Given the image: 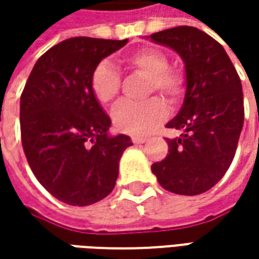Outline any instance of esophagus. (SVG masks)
Returning a JSON list of instances; mask_svg holds the SVG:
<instances>
[{"label": "esophagus", "instance_id": "34e87169", "mask_svg": "<svg viewBox=\"0 0 259 259\" xmlns=\"http://www.w3.org/2000/svg\"><path fill=\"white\" fill-rule=\"evenodd\" d=\"M145 141H147V138H145V137H137V135H134V137H133V143H134L135 145L144 144Z\"/></svg>", "mask_w": 259, "mask_h": 259}]
</instances>
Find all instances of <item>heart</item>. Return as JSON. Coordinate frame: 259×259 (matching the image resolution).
<instances>
[{"label":"heart","instance_id":"b5f03b06","mask_svg":"<svg viewBox=\"0 0 259 259\" xmlns=\"http://www.w3.org/2000/svg\"><path fill=\"white\" fill-rule=\"evenodd\" d=\"M126 65L133 70L148 77L145 94L160 92L168 101H177L183 94V77L170 67L168 57L154 49L135 52L126 57ZM91 88L101 104H111L121 89V76L115 66L102 60L95 66L91 75ZM167 116V106L160 98L145 102L124 101L115 106L112 121L116 130L131 135H145L161 124Z\"/></svg>","mask_w":259,"mask_h":259}]
</instances>
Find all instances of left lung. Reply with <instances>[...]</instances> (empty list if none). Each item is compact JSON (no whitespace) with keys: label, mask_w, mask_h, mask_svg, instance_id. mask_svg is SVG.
Instances as JSON below:
<instances>
[{"label":"left lung","mask_w":259,"mask_h":259,"mask_svg":"<svg viewBox=\"0 0 259 259\" xmlns=\"http://www.w3.org/2000/svg\"><path fill=\"white\" fill-rule=\"evenodd\" d=\"M150 38L174 50L186 70L183 105L165 125L182 135L165 140L168 154L151 170L168 192L204 193L224 177L234 160L244 125L241 79L224 47L199 28L174 27Z\"/></svg>","instance_id":"1"}]
</instances>
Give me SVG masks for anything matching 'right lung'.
Returning a JSON list of instances; mask_svg holds the SVG:
<instances>
[{
  "mask_svg": "<svg viewBox=\"0 0 259 259\" xmlns=\"http://www.w3.org/2000/svg\"><path fill=\"white\" fill-rule=\"evenodd\" d=\"M128 40L73 37L53 46L28 76L20 99L21 141L37 180L60 202L88 206L114 190L128 135L109 134L111 118L91 88L101 60Z\"/></svg>",
  "mask_w": 259,
  "mask_h": 259,
  "instance_id": "add662e5",
  "label": "right lung"
}]
</instances>
